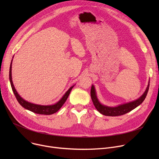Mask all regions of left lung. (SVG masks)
Here are the masks:
<instances>
[{"label": "left lung", "instance_id": "8db88e82", "mask_svg": "<svg viewBox=\"0 0 159 159\" xmlns=\"http://www.w3.org/2000/svg\"><path fill=\"white\" fill-rule=\"evenodd\" d=\"M149 82L144 94L139 98L136 100V101H134L129 103L124 104L122 105H120L117 107H107L100 103L97 98L95 90L93 86H91V92H90L91 98V100H92V102L95 107H96V109L98 110V112L106 116H120V115L126 114L131 111V110H134L135 108H136L138 106L142 104V102L144 101V99L147 95L148 91L149 90Z\"/></svg>", "mask_w": 159, "mask_h": 159}]
</instances>
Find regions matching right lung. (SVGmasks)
I'll return each mask as SVG.
<instances>
[{"label":"right lung","mask_w":159,"mask_h":159,"mask_svg":"<svg viewBox=\"0 0 159 159\" xmlns=\"http://www.w3.org/2000/svg\"><path fill=\"white\" fill-rule=\"evenodd\" d=\"M12 62V61H11ZM11 62L10 64V84L12 88V90L14 93V95L17 100L19 103L25 109L28 110L33 113H35L37 114H41V115H52L57 111H58L61 109V107L63 106V104L66 101L67 98H68L71 91L73 86H71L68 91L65 93V95L63 96V97L58 101L57 103H56L54 105H50V106H41L38 104H35L33 103H30L29 102H27L24 100L16 92V91L13 86V82H12V78H11Z\"/></svg>","instance_id":"1"}]
</instances>
